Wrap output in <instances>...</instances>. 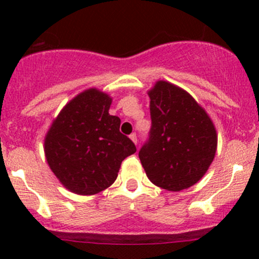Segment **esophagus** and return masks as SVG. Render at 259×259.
I'll use <instances>...</instances> for the list:
<instances>
[{
    "label": "esophagus",
    "mask_w": 259,
    "mask_h": 259,
    "mask_svg": "<svg viewBox=\"0 0 259 259\" xmlns=\"http://www.w3.org/2000/svg\"><path fill=\"white\" fill-rule=\"evenodd\" d=\"M130 139H132L133 142L135 143V144H138V137H137V134H132V135H130Z\"/></svg>",
    "instance_id": "obj_1"
}]
</instances>
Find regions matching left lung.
Listing matches in <instances>:
<instances>
[{"label": "left lung", "instance_id": "obj_1", "mask_svg": "<svg viewBox=\"0 0 259 259\" xmlns=\"http://www.w3.org/2000/svg\"><path fill=\"white\" fill-rule=\"evenodd\" d=\"M151 127L139 159L153 184L170 192L188 189L207 173L217 150V132L190 94L168 81L148 93Z\"/></svg>", "mask_w": 259, "mask_h": 259}]
</instances>
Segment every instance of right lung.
Here are the masks:
<instances>
[{
    "instance_id": "obj_1",
    "label": "right lung",
    "mask_w": 259,
    "mask_h": 259,
    "mask_svg": "<svg viewBox=\"0 0 259 259\" xmlns=\"http://www.w3.org/2000/svg\"><path fill=\"white\" fill-rule=\"evenodd\" d=\"M111 98L89 89L60 111L45 138L50 168L65 188L81 195L103 192L116 179L121 161L137 151L109 114Z\"/></svg>"
}]
</instances>
